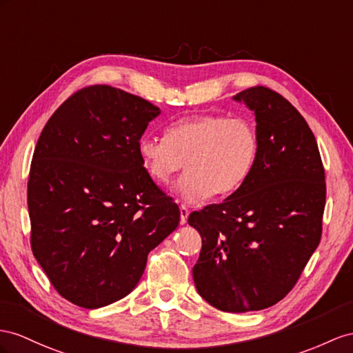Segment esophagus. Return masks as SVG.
<instances>
[{
  "mask_svg": "<svg viewBox=\"0 0 353 353\" xmlns=\"http://www.w3.org/2000/svg\"><path fill=\"white\" fill-rule=\"evenodd\" d=\"M188 216H189L188 207L185 204H182V205H180V223H186Z\"/></svg>",
  "mask_w": 353,
  "mask_h": 353,
  "instance_id": "esophagus-1",
  "label": "esophagus"
}]
</instances>
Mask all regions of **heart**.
<instances>
[{
  "instance_id": "1",
  "label": "heart",
  "mask_w": 353,
  "mask_h": 353,
  "mask_svg": "<svg viewBox=\"0 0 353 353\" xmlns=\"http://www.w3.org/2000/svg\"><path fill=\"white\" fill-rule=\"evenodd\" d=\"M258 144L255 126L245 117L204 113L173 122L165 139H141L139 157L157 183H168L185 167L177 194L198 203L236 191L255 164Z\"/></svg>"
}]
</instances>
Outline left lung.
Masks as SVG:
<instances>
[{"mask_svg": "<svg viewBox=\"0 0 353 353\" xmlns=\"http://www.w3.org/2000/svg\"><path fill=\"white\" fill-rule=\"evenodd\" d=\"M234 99L255 113V164L236 192L188 222L203 240L192 270L198 294L243 313L279 303L298 282L321 241L327 183L314 135L286 98L252 86Z\"/></svg>", "mask_w": 353, "mask_h": 353, "instance_id": "left-lung-1", "label": "left lung"}]
</instances>
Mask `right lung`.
Returning <instances> with one entry per match:
<instances>
[{"label":"right lung","instance_id":"right-lung-1","mask_svg":"<svg viewBox=\"0 0 353 353\" xmlns=\"http://www.w3.org/2000/svg\"><path fill=\"white\" fill-rule=\"evenodd\" d=\"M159 108L108 85L62 103L28 179L31 249L57 292L85 309L128 295L180 210L144 171L139 143Z\"/></svg>","mask_w":353,"mask_h":353}]
</instances>
